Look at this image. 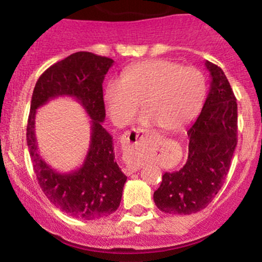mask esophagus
Listing matches in <instances>:
<instances>
[{
    "label": "esophagus",
    "instance_id": "esophagus-1",
    "mask_svg": "<svg viewBox=\"0 0 262 262\" xmlns=\"http://www.w3.org/2000/svg\"><path fill=\"white\" fill-rule=\"evenodd\" d=\"M150 139L149 130L143 128H137L132 129L130 132H127L122 138V145L123 150L127 155L130 156L132 159H137V156L139 155V152L143 149V146L148 143ZM140 169V165L134 162V164L127 165V166L123 169L125 175H132L137 170Z\"/></svg>",
    "mask_w": 262,
    "mask_h": 262
}]
</instances>
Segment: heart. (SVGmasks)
Here are the masks:
<instances>
[{
  "mask_svg": "<svg viewBox=\"0 0 262 262\" xmlns=\"http://www.w3.org/2000/svg\"><path fill=\"white\" fill-rule=\"evenodd\" d=\"M206 96V77L196 66H182L166 59L135 64L110 81L106 102L118 127L127 125L143 102V122L173 132L194 118Z\"/></svg>",
  "mask_w": 262,
  "mask_h": 262,
  "instance_id": "obj_1",
  "label": "heart"
}]
</instances>
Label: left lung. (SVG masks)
I'll use <instances>...</instances> for the list:
<instances>
[{
  "instance_id": "8db88e82",
  "label": "left lung",
  "mask_w": 262,
  "mask_h": 262,
  "mask_svg": "<svg viewBox=\"0 0 262 262\" xmlns=\"http://www.w3.org/2000/svg\"><path fill=\"white\" fill-rule=\"evenodd\" d=\"M210 87L202 111L188 128V159L182 169L162 175L154 202L161 212L192 214L217 196L237 143V104L219 66L206 61Z\"/></svg>"
}]
</instances>
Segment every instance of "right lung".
<instances>
[{
    "label": "right lung",
    "instance_id": "add662e5",
    "mask_svg": "<svg viewBox=\"0 0 262 262\" xmlns=\"http://www.w3.org/2000/svg\"><path fill=\"white\" fill-rule=\"evenodd\" d=\"M113 62L89 52L71 54L40 75L32 96L27 144L38 183L54 206L83 221L108 217L116 212L127 181L116 161L112 135L102 127L106 118L102 83ZM60 95L79 100L93 119L85 161L77 170L66 174L52 169L41 159L34 132L37 108Z\"/></svg>",
    "mask_w": 262,
    "mask_h": 262
}]
</instances>
